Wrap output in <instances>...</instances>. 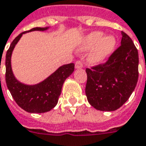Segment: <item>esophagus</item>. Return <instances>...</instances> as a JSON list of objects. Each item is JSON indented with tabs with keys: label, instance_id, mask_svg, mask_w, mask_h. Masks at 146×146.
<instances>
[{
	"label": "esophagus",
	"instance_id": "esophagus-1",
	"mask_svg": "<svg viewBox=\"0 0 146 146\" xmlns=\"http://www.w3.org/2000/svg\"><path fill=\"white\" fill-rule=\"evenodd\" d=\"M83 67V64H82V62L80 61V60H78V61L75 62V68H82Z\"/></svg>",
	"mask_w": 146,
	"mask_h": 146
}]
</instances>
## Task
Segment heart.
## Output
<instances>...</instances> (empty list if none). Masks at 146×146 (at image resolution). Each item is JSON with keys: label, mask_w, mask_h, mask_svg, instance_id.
Listing matches in <instances>:
<instances>
[{"label": "heart", "mask_w": 146, "mask_h": 146, "mask_svg": "<svg viewBox=\"0 0 146 146\" xmlns=\"http://www.w3.org/2000/svg\"><path fill=\"white\" fill-rule=\"evenodd\" d=\"M116 45L114 36L107 35L101 31H94L86 36L82 44V48L88 50L93 48L88 60L92 64H101L113 52Z\"/></svg>", "instance_id": "obj_1"}]
</instances>
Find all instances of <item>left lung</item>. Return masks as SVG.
<instances>
[{
	"mask_svg": "<svg viewBox=\"0 0 146 146\" xmlns=\"http://www.w3.org/2000/svg\"><path fill=\"white\" fill-rule=\"evenodd\" d=\"M121 45L102 64L86 68V95L89 103L100 111L120 108L131 97L138 78V52L123 31Z\"/></svg>",
	"mask_w": 146,
	"mask_h": 146,
	"instance_id": "obj_1",
	"label": "left lung"
}]
</instances>
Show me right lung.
I'll list each match as a JSON object with an SVG mask.
<instances>
[{
	"mask_svg": "<svg viewBox=\"0 0 146 146\" xmlns=\"http://www.w3.org/2000/svg\"><path fill=\"white\" fill-rule=\"evenodd\" d=\"M47 29L48 27H35L19 34L11 43L6 53L5 80L8 89L19 106L31 113H43L54 108L58 102L64 82L75 70L73 63L63 65L44 81L35 85L23 84L15 78L11 64L12 53L15 45L23 34L35 31H44Z\"/></svg>",
	"mask_w": 146,
	"mask_h": 146,
	"instance_id": "1",
	"label": "right lung"
}]
</instances>
